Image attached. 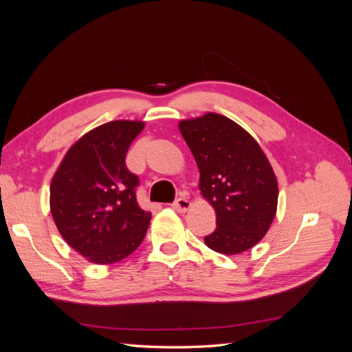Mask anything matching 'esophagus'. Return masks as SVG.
I'll return each instance as SVG.
<instances>
[{
    "label": "esophagus",
    "mask_w": 352,
    "mask_h": 352,
    "mask_svg": "<svg viewBox=\"0 0 352 352\" xmlns=\"http://www.w3.org/2000/svg\"><path fill=\"white\" fill-rule=\"evenodd\" d=\"M173 208L176 210V211H179V212H185L189 207H190V202H189V199L188 198H185V197H180V198H177L175 202H173Z\"/></svg>",
    "instance_id": "esophagus-1"
}]
</instances>
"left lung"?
Returning <instances> with one entry per match:
<instances>
[{
    "mask_svg": "<svg viewBox=\"0 0 352 352\" xmlns=\"http://www.w3.org/2000/svg\"><path fill=\"white\" fill-rule=\"evenodd\" d=\"M199 168V190L216 210L212 251L233 255L252 248L278 208V180L254 138L225 116L208 113L179 123Z\"/></svg>",
    "mask_w": 352,
    "mask_h": 352,
    "instance_id": "8db88e82",
    "label": "left lung"
}]
</instances>
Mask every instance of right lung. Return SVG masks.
<instances>
[{
	"label": "right lung",
	"instance_id": "right-lung-1",
	"mask_svg": "<svg viewBox=\"0 0 352 352\" xmlns=\"http://www.w3.org/2000/svg\"><path fill=\"white\" fill-rule=\"evenodd\" d=\"M142 129V122L129 120L95 127L70 148L52 177V219L65 241L91 263L126 258L150 226L151 212L136 201L140 177L124 162Z\"/></svg>",
	"mask_w": 352,
	"mask_h": 352
}]
</instances>
